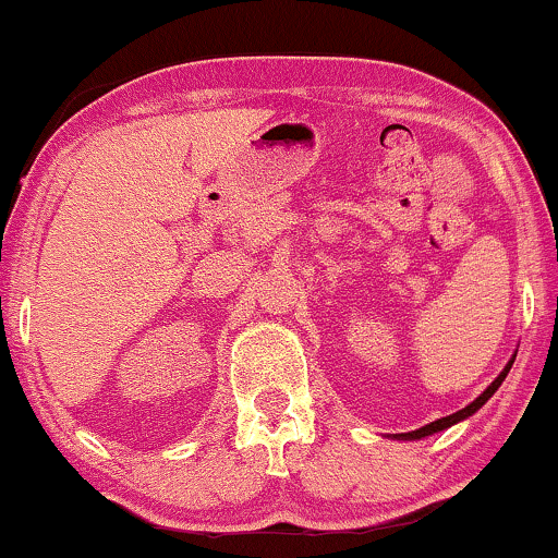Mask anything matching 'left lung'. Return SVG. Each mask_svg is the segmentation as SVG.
<instances>
[{"instance_id": "1", "label": "left lung", "mask_w": 558, "mask_h": 558, "mask_svg": "<svg viewBox=\"0 0 558 558\" xmlns=\"http://www.w3.org/2000/svg\"><path fill=\"white\" fill-rule=\"evenodd\" d=\"M513 361H515V357H510V361H508V365H506V368H502V371H500V376H498V378H495V380H493V384H490V386H487V388H485V391H483V393H480V396H477V399L470 403V407H464V409H460V411H457V414L441 416V418H437V422L426 424V426H422V429H416V432H407V434H396V439H422V437H429V434H437V432H441V429H449V426H452V424H457V422H462V418H468V416H472V414H475V411H477V409H483V407H485V401H487V399H490V396H493L495 391H498V388H500V384H502V380H506V376H508V371H510V365H513Z\"/></svg>"}]
</instances>
